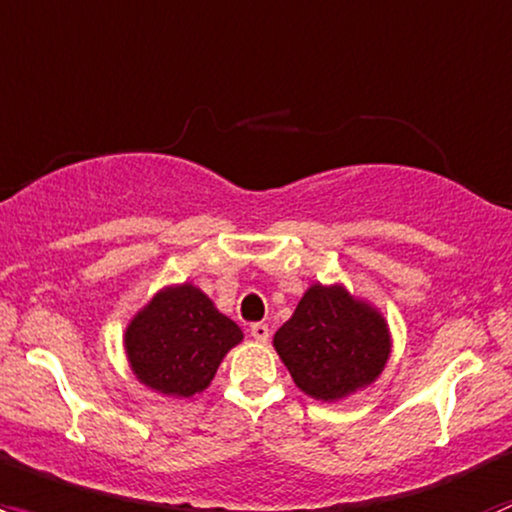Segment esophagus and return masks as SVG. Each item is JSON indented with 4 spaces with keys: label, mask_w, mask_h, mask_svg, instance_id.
<instances>
[{
    "label": "esophagus",
    "mask_w": 512,
    "mask_h": 512,
    "mask_svg": "<svg viewBox=\"0 0 512 512\" xmlns=\"http://www.w3.org/2000/svg\"><path fill=\"white\" fill-rule=\"evenodd\" d=\"M250 334H252V339H255V342L265 344L267 339H270V327H267V324H262V322H257V324H252V327H250Z\"/></svg>",
    "instance_id": "obj_1"
}]
</instances>
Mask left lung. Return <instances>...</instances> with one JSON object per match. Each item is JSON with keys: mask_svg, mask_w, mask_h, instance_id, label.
<instances>
[{"mask_svg": "<svg viewBox=\"0 0 512 512\" xmlns=\"http://www.w3.org/2000/svg\"><path fill=\"white\" fill-rule=\"evenodd\" d=\"M391 344L389 322L379 307L339 282L309 285L272 339L297 389L327 404L374 384Z\"/></svg>", "mask_w": 512, "mask_h": 512, "instance_id": "8db88e82", "label": "left lung"}]
</instances>
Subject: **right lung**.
Here are the masks:
<instances>
[{"label":"right lung","instance_id":"right-lung-1","mask_svg":"<svg viewBox=\"0 0 512 512\" xmlns=\"http://www.w3.org/2000/svg\"><path fill=\"white\" fill-rule=\"evenodd\" d=\"M242 329L193 282L158 289L123 332L128 366L151 391L190 399L210 386Z\"/></svg>","mask_w":512,"mask_h":512}]
</instances>
